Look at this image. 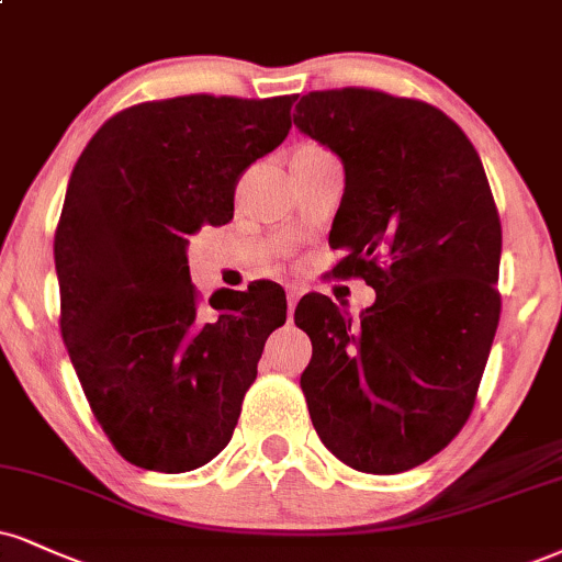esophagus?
Listing matches in <instances>:
<instances>
[{"mask_svg":"<svg viewBox=\"0 0 562 562\" xmlns=\"http://www.w3.org/2000/svg\"><path fill=\"white\" fill-rule=\"evenodd\" d=\"M285 295H288V308L293 311L295 308V303L301 301V295H303V290L299 288V285H288L285 288Z\"/></svg>","mask_w":562,"mask_h":562,"instance_id":"obj_1","label":"esophagus"}]
</instances>
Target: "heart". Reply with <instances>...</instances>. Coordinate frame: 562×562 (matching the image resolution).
I'll use <instances>...</instances> for the list:
<instances>
[{
	"instance_id": "heart-1",
	"label": "heart",
	"mask_w": 562,
	"mask_h": 562,
	"mask_svg": "<svg viewBox=\"0 0 562 562\" xmlns=\"http://www.w3.org/2000/svg\"><path fill=\"white\" fill-rule=\"evenodd\" d=\"M311 148H316V146H311Z\"/></svg>"
}]
</instances>
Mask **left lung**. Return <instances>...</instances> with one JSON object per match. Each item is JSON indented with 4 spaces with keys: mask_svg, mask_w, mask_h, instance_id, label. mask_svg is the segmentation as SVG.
I'll list each match as a JSON object with an SVG mask.
<instances>
[{
    "mask_svg": "<svg viewBox=\"0 0 562 562\" xmlns=\"http://www.w3.org/2000/svg\"><path fill=\"white\" fill-rule=\"evenodd\" d=\"M293 123L342 161L329 246L363 277L361 319L311 295L301 374L333 456L367 474L416 469L463 429L499 322L503 229L482 159L448 114L369 88L311 91Z\"/></svg>",
    "mask_w": 562,
    "mask_h": 562,
    "instance_id": "1",
    "label": "left lung"
}]
</instances>
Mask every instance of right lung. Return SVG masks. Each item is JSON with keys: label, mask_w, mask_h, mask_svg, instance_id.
I'll return each mask as SVG.
<instances>
[{"label": "right lung", "mask_w": 562, "mask_h": 562, "mask_svg": "<svg viewBox=\"0 0 562 562\" xmlns=\"http://www.w3.org/2000/svg\"><path fill=\"white\" fill-rule=\"evenodd\" d=\"M295 97H178L114 114L76 161L54 235L63 340L127 463L182 474L225 450L285 290H216L201 314L188 235L233 220L235 182L290 131Z\"/></svg>", "instance_id": "add662e5"}]
</instances>
